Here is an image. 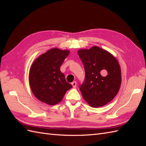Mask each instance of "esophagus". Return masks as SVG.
Instances as JSON below:
<instances>
[{"label": "esophagus", "instance_id": "1", "mask_svg": "<svg viewBox=\"0 0 146 146\" xmlns=\"http://www.w3.org/2000/svg\"><path fill=\"white\" fill-rule=\"evenodd\" d=\"M72 85L73 86V88H76L77 86V82L76 81H74L72 83Z\"/></svg>", "mask_w": 146, "mask_h": 146}]
</instances>
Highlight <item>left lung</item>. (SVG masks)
I'll return each mask as SVG.
<instances>
[{"label":"left lung","instance_id":"1","mask_svg":"<svg viewBox=\"0 0 146 146\" xmlns=\"http://www.w3.org/2000/svg\"><path fill=\"white\" fill-rule=\"evenodd\" d=\"M78 54L85 71V80L80 86L83 98L92 107H103L120 89V65L111 53L98 46L79 49Z\"/></svg>","mask_w":146,"mask_h":146}]
</instances>
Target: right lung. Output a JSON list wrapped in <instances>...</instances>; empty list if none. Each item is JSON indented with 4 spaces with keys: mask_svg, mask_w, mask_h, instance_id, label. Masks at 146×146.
I'll return each mask as SVG.
<instances>
[{
    "mask_svg": "<svg viewBox=\"0 0 146 146\" xmlns=\"http://www.w3.org/2000/svg\"><path fill=\"white\" fill-rule=\"evenodd\" d=\"M69 53L68 50L53 48L39 55L31 65L29 85L34 96L42 102L49 105L58 104L72 87L60 71V66Z\"/></svg>",
    "mask_w": 146,
    "mask_h": 146,
    "instance_id": "1",
    "label": "right lung"
}]
</instances>
